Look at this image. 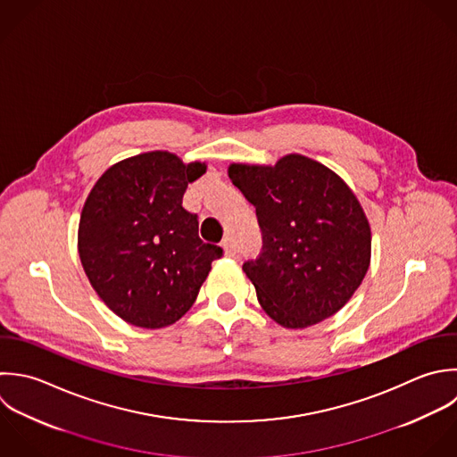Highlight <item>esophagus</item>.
<instances>
[{
	"label": "esophagus",
	"mask_w": 457,
	"mask_h": 457,
	"mask_svg": "<svg viewBox=\"0 0 457 457\" xmlns=\"http://www.w3.org/2000/svg\"><path fill=\"white\" fill-rule=\"evenodd\" d=\"M222 249H224V254H226V256H235L237 247H235V242H233L231 237H226V238L222 240Z\"/></svg>",
	"instance_id": "obj_1"
}]
</instances>
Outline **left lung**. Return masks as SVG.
Here are the masks:
<instances>
[{
  "mask_svg": "<svg viewBox=\"0 0 457 457\" xmlns=\"http://www.w3.org/2000/svg\"><path fill=\"white\" fill-rule=\"evenodd\" d=\"M228 174L262 228V254L242 269L263 312L288 329L340 312L360 288L372 251L370 224L351 187L297 153L276 165L231 163Z\"/></svg>",
  "mask_w": 457,
  "mask_h": 457,
  "instance_id": "left-lung-1",
  "label": "left lung"
}]
</instances>
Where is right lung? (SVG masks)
<instances>
[{
	"label": "right lung",
	"instance_id": "obj_1",
	"mask_svg": "<svg viewBox=\"0 0 457 457\" xmlns=\"http://www.w3.org/2000/svg\"><path fill=\"white\" fill-rule=\"evenodd\" d=\"M204 172V162L149 151L108 167L87 195L79 260L99 299L124 322L160 329L179 320L222 256L181 206L188 183Z\"/></svg>",
	"mask_w": 457,
	"mask_h": 457
}]
</instances>
